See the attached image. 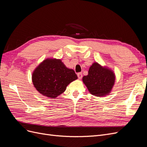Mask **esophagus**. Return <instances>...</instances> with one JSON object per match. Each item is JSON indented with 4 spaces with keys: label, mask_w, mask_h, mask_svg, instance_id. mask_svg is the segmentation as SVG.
<instances>
[{
    "label": "esophagus",
    "mask_w": 147,
    "mask_h": 147,
    "mask_svg": "<svg viewBox=\"0 0 147 147\" xmlns=\"http://www.w3.org/2000/svg\"><path fill=\"white\" fill-rule=\"evenodd\" d=\"M78 78H79V79H82V73H78Z\"/></svg>",
    "instance_id": "esophagus-1"
}]
</instances>
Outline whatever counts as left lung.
<instances>
[{
	"mask_svg": "<svg viewBox=\"0 0 147 147\" xmlns=\"http://www.w3.org/2000/svg\"><path fill=\"white\" fill-rule=\"evenodd\" d=\"M82 80L92 95L103 97L111 91L115 80V76L110 69L94 62L89 68L88 74L84 76Z\"/></svg>",
	"mask_w": 147,
	"mask_h": 147,
	"instance_id": "8db88e82",
	"label": "left lung"
}]
</instances>
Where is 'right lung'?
Returning a JSON list of instances; mask_svg holds the SVG:
<instances>
[{
    "mask_svg": "<svg viewBox=\"0 0 147 147\" xmlns=\"http://www.w3.org/2000/svg\"><path fill=\"white\" fill-rule=\"evenodd\" d=\"M33 84L44 96L55 98L65 91L71 82L78 79L72 69L66 67L60 59H46L32 73Z\"/></svg>",
    "mask_w": 147,
    "mask_h": 147,
    "instance_id": "1",
    "label": "right lung"
}]
</instances>
